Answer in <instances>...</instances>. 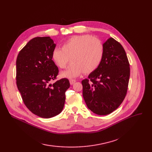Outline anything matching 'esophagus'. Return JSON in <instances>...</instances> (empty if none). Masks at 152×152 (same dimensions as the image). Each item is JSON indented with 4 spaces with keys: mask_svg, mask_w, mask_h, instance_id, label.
<instances>
[{
    "mask_svg": "<svg viewBox=\"0 0 152 152\" xmlns=\"http://www.w3.org/2000/svg\"><path fill=\"white\" fill-rule=\"evenodd\" d=\"M76 80L75 79H70L69 80V83H70V84L71 85H73V84H74L75 83H76Z\"/></svg>",
    "mask_w": 152,
    "mask_h": 152,
    "instance_id": "esophagus-1",
    "label": "esophagus"
}]
</instances>
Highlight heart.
<instances>
[{
    "label": "heart",
    "mask_w": 152,
    "mask_h": 152,
    "mask_svg": "<svg viewBox=\"0 0 152 152\" xmlns=\"http://www.w3.org/2000/svg\"><path fill=\"white\" fill-rule=\"evenodd\" d=\"M103 52V45L98 38L90 35L75 36L62 44L61 49L53 50L52 59L59 68L64 69L70 58L72 63L61 76L73 78L96 70L102 62Z\"/></svg>",
    "instance_id": "1"
}]
</instances>
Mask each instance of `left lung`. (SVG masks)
<instances>
[{
    "label": "left lung",
    "instance_id": "obj_1",
    "mask_svg": "<svg viewBox=\"0 0 152 152\" xmlns=\"http://www.w3.org/2000/svg\"><path fill=\"white\" fill-rule=\"evenodd\" d=\"M103 45L104 52L99 66L82 81L86 105L99 115L110 114L121 104L130 76L129 63L121 44L110 37Z\"/></svg>",
    "mask_w": 152,
    "mask_h": 152
}]
</instances>
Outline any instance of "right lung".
I'll return each mask as SVG.
<instances>
[{
	"label": "right lung",
	"mask_w": 152,
	"mask_h": 152,
	"mask_svg": "<svg viewBox=\"0 0 152 152\" xmlns=\"http://www.w3.org/2000/svg\"><path fill=\"white\" fill-rule=\"evenodd\" d=\"M55 46L50 37H34L20 51L16 62L17 86L23 101L32 113L44 118L61 112L70 86L66 78L50 83L58 74L52 59Z\"/></svg>",
	"instance_id": "right-lung-1"
}]
</instances>
